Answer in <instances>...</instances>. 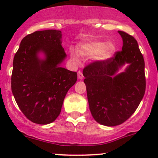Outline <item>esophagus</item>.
<instances>
[{"mask_svg": "<svg viewBox=\"0 0 158 158\" xmlns=\"http://www.w3.org/2000/svg\"><path fill=\"white\" fill-rule=\"evenodd\" d=\"M77 77L79 79H81V80L82 78H83V73H82V72L81 70H79L77 72Z\"/></svg>", "mask_w": 158, "mask_h": 158, "instance_id": "esophagus-1", "label": "esophagus"}]
</instances>
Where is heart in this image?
<instances>
[{
	"label": "heart",
	"mask_w": 158,
	"mask_h": 158,
	"mask_svg": "<svg viewBox=\"0 0 158 158\" xmlns=\"http://www.w3.org/2000/svg\"><path fill=\"white\" fill-rule=\"evenodd\" d=\"M114 51V46L111 43L105 44L104 42L89 41L82 43L78 46L77 53L82 57L95 56L97 60H105L110 57ZM70 56L76 63L79 62L78 55L74 51L71 50Z\"/></svg>",
	"instance_id": "heart-1"
}]
</instances>
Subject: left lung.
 <instances>
[{
  "instance_id": "left-lung-1",
  "label": "left lung",
  "mask_w": 158,
  "mask_h": 158,
  "mask_svg": "<svg viewBox=\"0 0 158 158\" xmlns=\"http://www.w3.org/2000/svg\"><path fill=\"white\" fill-rule=\"evenodd\" d=\"M123 38L122 50L112 58L96 60L83 69L89 109L95 120L104 126L122 124L133 115L146 91L145 62L138 42L127 32L118 31ZM125 63L126 71L117 74Z\"/></svg>"
}]
</instances>
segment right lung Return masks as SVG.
Instances as JSON below:
<instances>
[{
    "label": "right lung",
    "mask_w": 158,
    "mask_h": 158,
    "mask_svg": "<svg viewBox=\"0 0 158 158\" xmlns=\"http://www.w3.org/2000/svg\"><path fill=\"white\" fill-rule=\"evenodd\" d=\"M62 36L54 29L36 31L23 38L14 56L12 94L23 115L35 123L54 122L77 81V72L59 66L66 56ZM40 51L45 53V60L37 57Z\"/></svg>",
    "instance_id": "obj_1"
}]
</instances>
